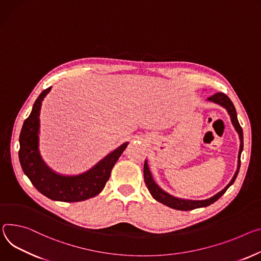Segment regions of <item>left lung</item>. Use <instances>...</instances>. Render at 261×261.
<instances>
[{"mask_svg": "<svg viewBox=\"0 0 261 261\" xmlns=\"http://www.w3.org/2000/svg\"><path fill=\"white\" fill-rule=\"evenodd\" d=\"M207 100L210 101V102H213V103L221 105L222 107H224L228 111V113H229V115L231 117V122H232L236 132H238L239 135H240L241 147H240V152H239L238 170H236V172H235L233 178L231 179V181L229 182V184L224 189H222L221 192H219L217 195L212 196L211 198L206 199V200H185V199L176 198V197L168 194L167 192H164L162 188H160L155 183V181H154V179L152 177V174L150 172V169H149L148 161L146 160L145 164H144V177H145V182H146V185H147V187L149 189V192L151 193L152 197L156 201L160 202L161 204H163L165 206L171 207L173 209L187 211V210H193V209H196V208L206 207V206H209L212 203H215L217 200H219L226 193L227 189L234 183V181H235L236 177H238V174L240 172V168H241V154H242L243 149H244V134H243V129H242V127H241V125L239 123V120H238V113H236L235 107H234L233 103L231 102V100L223 92H217V93L213 94V96L209 97Z\"/></svg>", "mask_w": 261, "mask_h": 261, "instance_id": "1", "label": "left lung"}]
</instances>
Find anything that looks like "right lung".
I'll use <instances>...</instances> for the list:
<instances>
[{
    "mask_svg": "<svg viewBox=\"0 0 261 261\" xmlns=\"http://www.w3.org/2000/svg\"><path fill=\"white\" fill-rule=\"evenodd\" d=\"M52 87L44 89L36 99L30 115L19 134L18 158L21 169L31 183L46 198L61 202H80L99 195L108 181L111 170L129 143L112 151L89 171L63 176L55 173L41 159L38 150L39 113L41 102Z\"/></svg>",
    "mask_w": 261,
    "mask_h": 261,
    "instance_id": "obj_1",
    "label": "right lung"
}]
</instances>
